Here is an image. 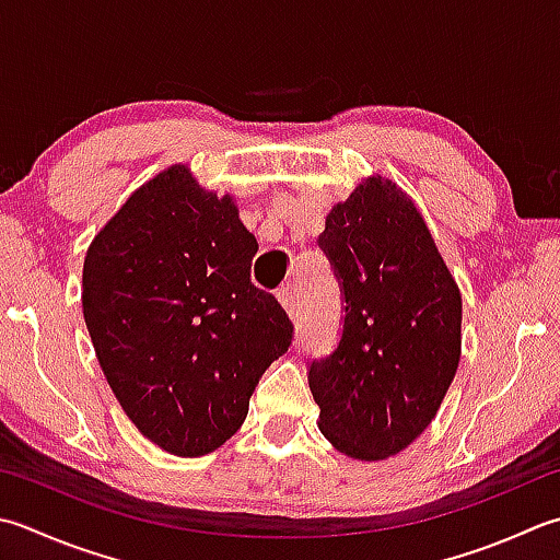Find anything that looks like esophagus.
<instances>
[{
  "label": "esophagus",
  "mask_w": 560,
  "mask_h": 560,
  "mask_svg": "<svg viewBox=\"0 0 560 560\" xmlns=\"http://www.w3.org/2000/svg\"><path fill=\"white\" fill-rule=\"evenodd\" d=\"M277 299H279V303L283 305V311L289 313V317H295V315H299V311H295V289H291V287H283V289H279Z\"/></svg>",
  "instance_id": "obj_1"
}]
</instances>
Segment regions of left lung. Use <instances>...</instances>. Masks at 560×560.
Wrapping results in <instances>:
<instances>
[{
	"mask_svg": "<svg viewBox=\"0 0 560 560\" xmlns=\"http://www.w3.org/2000/svg\"><path fill=\"white\" fill-rule=\"evenodd\" d=\"M345 291L335 352L313 361L317 427L337 452L383 462L430 427L462 361V291L420 208L371 174L325 218Z\"/></svg>",
	"mask_w": 560,
	"mask_h": 560,
	"instance_id": "obj_1",
	"label": "left lung"
}]
</instances>
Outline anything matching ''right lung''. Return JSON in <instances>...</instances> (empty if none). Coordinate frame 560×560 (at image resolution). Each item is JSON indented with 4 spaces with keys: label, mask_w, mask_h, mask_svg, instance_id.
<instances>
[{
    "label": "right lung",
    "mask_w": 560,
    "mask_h": 560,
    "mask_svg": "<svg viewBox=\"0 0 560 560\" xmlns=\"http://www.w3.org/2000/svg\"><path fill=\"white\" fill-rule=\"evenodd\" d=\"M255 235L230 194L172 164L128 196L86 247L82 313L128 420L164 452H215L247 418L293 325L249 281Z\"/></svg>",
    "instance_id": "add662e5"
}]
</instances>
